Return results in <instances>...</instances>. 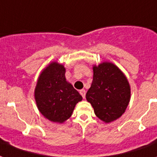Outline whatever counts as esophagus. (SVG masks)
Returning <instances> with one entry per match:
<instances>
[{
  "label": "esophagus",
  "instance_id": "34e87169",
  "mask_svg": "<svg viewBox=\"0 0 157 157\" xmlns=\"http://www.w3.org/2000/svg\"><path fill=\"white\" fill-rule=\"evenodd\" d=\"M80 94L82 95L83 98H85V97H86V90H80Z\"/></svg>",
  "mask_w": 157,
  "mask_h": 157
}]
</instances>
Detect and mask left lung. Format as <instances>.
I'll return each mask as SVG.
<instances>
[{"instance_id": "obj_1", "label": "left lung", "mask_w": 157, "mask_h": 157, "mask_svg": "<svg viewBox=\"0 0 157 157\" xmlns=\"http://www.w3.org/2000/svg\"><path fill=\"white\" fill-rule=\"evenodd\" d=\"M93 80L86 98L95 114L105 123L120 118L131 100V86L125 74L112 62L93 65Z\"/></svg>"}]
</instances>
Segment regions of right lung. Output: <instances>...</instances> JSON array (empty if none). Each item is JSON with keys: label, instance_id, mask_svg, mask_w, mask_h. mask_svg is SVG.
Returning a JSON list of instances; mask_svg holds the SVG:
<instances>
[{"label": "right lung", "instance_id": "right-lung-1", "mask_svg": "<svg viewBox=\"0 0 157 157\" xmlns=\"http://www.w3.org/2000/svg\"><path fill=\"white\" fill-rule=\"evenodd\" d=\"M66 68L57 61L48 64L40 72L34 96L43 117L52 122L64 123L71 117L82 96L66 79Z\"/></svg>", "mask_w": 157, "mask_h": 157}]
</instances>
